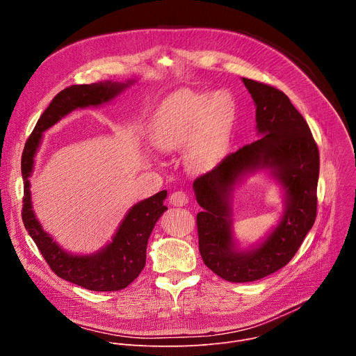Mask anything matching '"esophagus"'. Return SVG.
<instances>
[{
    "label": "esophagus",
    "instance_id": "obj_1",
    "mask_svg": "<svg viewBox=\"0 0 356 356\" xmlns=\"http://www.w3.org/2000/svg\"><path fill=\"white\" fill-rule=\"evenodd\" d=\"M169 201H170V204L175 207H183L188 202V197L184 191H175L170 194Z\"/></svg>",
    "mask_w": 356,
    "mask_h": 356
}]
</instances>
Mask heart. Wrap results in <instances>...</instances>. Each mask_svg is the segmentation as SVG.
Masks as SVG:
<instances>
[{"label": "heart", "mask_w": 356, "mask_h": 356, "mask_svg": "<svg viewBox=\"0 0 356 356\" xmlns=\"http://www.w3.org/2000/svg\"><path fill=\"white\" fill-rule=\"evenodd\" d=\"M235 120L234 101L225 91L187 94L162 104L152 122V140L163 152L179 150L194 142L191 162L216 163L227 145Z\"/></svg>", "instance_id": "obj_1"}]
</instances>
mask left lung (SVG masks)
<instances>
[{
    "instance_id": "1",
    "label": "left lung",
    "mask_w": 356,
    "mask_h": 356,
    "mask_svg": "<svg viewBox=\"0 0 356 356\" xmlns=\"http://www.w3.org/2000/svg\"><path fill=\"white\" fill-rule=\"evenodd\" d=\"M257 107L259 139L228 155L193 183L198 206V248L206 266L232 283L255 282L286 266L317 216L320 155L312 131L289 97L242 77ZM263 138H261L260 136ZM266 171L284 193L278 224L258 244L243 250L233 235V191L245 178Z\"/></svg>"
}]
</instances>
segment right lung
I'll return each instance as SVG.
<instances>
[{
  "label": "right lung",
  "instance_id": "1",
  "mask_svg": "<svg viewBox=\"0 0 356 356\" xmlns=\"http://www.w3.org/2000/svg\"><path fill=\"white\" fill-rule=\"evenodd\" d=\"M136 80L98 81L92 84L70 86L62 90L38 120L33 132L25 143L21 170L24 179V225L39 248L42 257L59 277L92 291H115L131 284L142 272L146 262L147 239L155 224L168 210L163 201L168 195L162 190L134 204L121 221L113 239L92 253H72L63 249L54 236L43 231L36 218L31 195V176L36 152L43 132L76 110L99 107L111 103Z\"/></svg>",
  "mask_w": 356,
  "mask_h": 356
}]
</instances>
